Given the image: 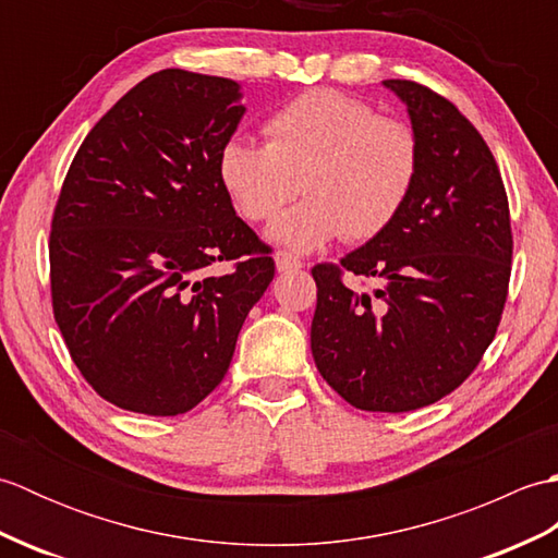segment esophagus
I'll list each match as a JSON object with an SVG mask.
<instances>
[{"label":"esophagus","instance_id":"1","mask_svg":"<svg viewBox=\"0 0 558 558\" xmlns=\"http://www.w3.org/2000/svg\"><path fill=\"white\" fill-rule=\"evenodd\" d=\"M276 268L280 270V272H286V270H300L302 268V260L298 258V256H292L290 252H276Z\"/></svg>","mask_w":558,"mask_h":558}]
</instances>
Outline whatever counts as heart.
Masks as SVG:
<instances>
[{
	"mask_svg": "<svg viewBox=\"0 0 558 558\" xmlns=\"http://www.w3.org/2000/svg\"><path fill=\"white\" fill-rule=\"evenodd\" d=\"M264 134L268 144L225 141L218 177L252 222L272 218L304 189L306 198L268 228L272 242L294 252H314L340 234L348 242L381 234L420 174L412 126L340 90L316 88L288 100L270 112Z\"/></svg>",
	"mask_w": 558,
	"mask_h": 558,
	"instance_id": "b5f03b06",
	"label": "heart"
}]
</instances>
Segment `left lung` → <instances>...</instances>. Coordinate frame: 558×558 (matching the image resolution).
<instances>
[{
  "label": "left lung",
  "instance_id": "8db88e82",
  "mask_svg": "<svg viewBox=\"0 0 558 558\" xmlns=\"http://www.w3.org/2000/svg\"><path fill=\"white\" fill-rule=\"evenodd\" d=\"M420 141V174L388 228L336 264L312 268L316 369L350 405L410 412L475 372L499 328L513 234L489 146L453 102L422 83L388 78ZM345 269L374 277L369 295Z\"/></svg>",
  "mask_w": 558,
  "mask_h": 558
}]
</instances>
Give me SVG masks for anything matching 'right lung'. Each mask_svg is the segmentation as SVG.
<instances>
[{
  "label": "right lung",
  "instance_id": "add662e5",
  "mask_svg": "<svg viewBox=\"0 0 558 558\" xmlns=\"http://www.w3.org/2000/svg\"><path fill=\"white\" fill-rule=\"evenodd\" d=\"M240 98L232 78L162 69L90 129L64 177L50 232L54 322L83 378L122 410L196 408L276 272L218 177ZM218 259L233 270L210 274Z\"/></svg>",
  "mask_w": 558,
  "mask_h": 558
}]
</instances>
